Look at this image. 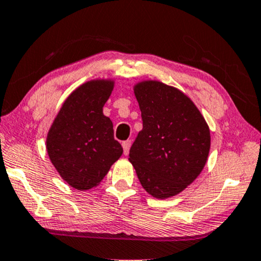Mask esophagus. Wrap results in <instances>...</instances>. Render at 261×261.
Listing matches in <instances>:
<instances>
[{
    "label": "esophagus",
    "instance_id": "obj_1",
    "mask_svg": "<svg viewBox=\"0 0 261 261\" xmlns=\"http://www.w3.org/2000/svg\"><path fill=\"white\" fill-rule=\"evenodd\" d=\"M130 145H132L130 140H126V141H123V143H122L123 153L124 154H128V152H129V148H130Z\"/></svg>",
    "mask_w": 261,
    "mask_h": 261
}]
</instances>
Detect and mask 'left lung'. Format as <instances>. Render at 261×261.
Segmentation results:
<instances>
[{"mask_svg": "<svg viewBox=\"0 0 261 261\" xmlns=\"http://www.w3.org/2000/svg\"><path fill=\"white\" fill-rule=\"evenodd\" d=\"M143 130L129 150V162L145 191L167 199L184 191L204 169L210 129L194 103L175 87L144 81L134 87Z\"/></svg>", "mask_w": 261, "mask_h": 261, "instance_id": "1", "label": "left lung"}]
</instances>
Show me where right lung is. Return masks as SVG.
I'll use <instances>...</instances> for the list:
<instances>
[{"mask_svg":"<svg viewBox=\"0 0 261 261\" xmlns=\"http://www.w3.org/2000/svg\"><path fill=\"white\" fill-rule=\"evenodd\" d=\"M113 87L110 80L81 85L63 103L46 138L54 167L79 191L96 187L123 152L114 139L113 122L103 115Z\"/></svg>","mask_w":261,"mask_h":261,"instance_id":"add662e5","label":"right lung"}]
</instances>
